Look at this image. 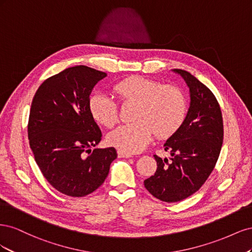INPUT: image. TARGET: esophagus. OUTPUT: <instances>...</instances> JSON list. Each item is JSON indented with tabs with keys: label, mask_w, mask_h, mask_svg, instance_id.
I'll return each mask as SVG.
<instances>
[{
	"label": "esophagus",
	"mask_w": 252,
	"mask_h": 252,
	"mask_svg": "<svg viewBox=\"0 0 252 252\" xmlns=\"http://www.w3.org/2000/svg\"><path fill=\"white\" fill-rule=\"evenodd\" d=\"M118 156L119 158H131L132 155L128 154V152H125L123 150H118Z\"/></svg>",
	"instance_id": "1"
}]
</instances>
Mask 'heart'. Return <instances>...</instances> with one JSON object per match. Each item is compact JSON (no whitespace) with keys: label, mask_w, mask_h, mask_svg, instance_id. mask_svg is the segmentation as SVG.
Listing matches in <instances>:
<instances>
[{"label":"heart","mask_w":252,"mask_h":252,"mask_svg":"<svg viewBox=\"0 0 252 252\" xmlns=\"http://www.w3.org/2000/svg\"><path fill=\"white\" fill-rule=\"evenodd\" d=\"M113 93L123 103H135L133 123L122 125L109 133L108 143L128 154L147 146L152 131L157 138L173 134L186 117V100L182 90L173 85L140 75L127 78L113 86ZM89 110L98 124L110 128L118 122V106L104 94L90 97Z\"/></svg>","instance_id":"obj_1"}]
</instances>
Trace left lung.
<instances>
[{"label":"left lung","mask_w":252,"mask_h":252,"mask_svg":"<svg viewBox=\"0 0 252 252\" xmlns=\"http://www.w3.org/2000/svg\"><path fill=\"white\" fill-rule=\"evenodd\" d=\"M184 79L190 93V106L181 127L164 143L171 158L154 156L158 168L144 181L157 199L180 202L196 192L217 164L223 144V118L211 90L185 70L173 69Z\"/></svg>","instance_id":"1"}]
</instances>
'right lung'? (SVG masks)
Here are the masks:
<instances>
[{"label": "right lung", "instance_id": "1", "mask_svg": "<svg viewBox=\"0 0 252 252\" xmlns=\"http://www.w3.org/2000/svg\"><path fill=\"white\" fill-rule=\"evenodd\" d=\"M105 72L87 66L67 68L36 90L28 139L44 178L58 191L80 197L94 192L117 158L113 147L94 148L102 132L89 110L90 94Z\"/></svg>", "mask_w": 252, "mask_h": 252}]
</instances>
